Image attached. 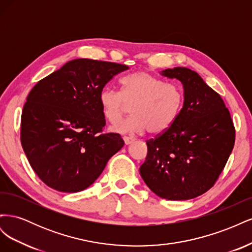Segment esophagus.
<instances>
[{
	"label": "esophagus",
	"mask_w": 252,
	"mask_h": 252,
	"mask_svg": "<svg viewBox=\"0 0 252 252\" xmlns=\"http://www.w3.org/2000/svg\"><path fill=\"white\" fill-rule=\"evenodd\" d=\"M123 140H124L126 145H129V144H131V143L134 142V138H132V136H124Z\"/></svg>",
	"instance_id": "1"
}]
</instances>
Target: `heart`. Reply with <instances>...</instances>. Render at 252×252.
I'll return each mask as SVG.
<instances>
[{
	"label": "heart",
	"mask_w": 252,
	"mask_h": 252,
	"mask_svg": "<svg viewBox=\"0 0 252 252\" xmlns=\"http://www.w3.org/2000/svg\"><path fill=\"white\" fill-rule=\"evenodd\" d=\"M121 85V93L104 88L98 94L104 117L111 124L123 118L131 106L132 116L114 125L113 131L134 133L147 129L150 134H159L168 130L179 118L184 96L177 84L139 71L125 77Z\"/></svg>",
	"instance_id": "b5f03b06"
}]
</instances>
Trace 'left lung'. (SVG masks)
Wrapping results in <instances>:
<instances>
[{"label": "left lung", "instance_id": "left-lung-1", "mask_svg": "<svg viewBox=\"0 0 252 252\" xmlns=\"http://www.w3.org/2000/svg\"><path fill=\"white\" fill-rule=\"evenodd\" d=\"M162 75L183 84L184 103L168 130L146 141L140 173L162 199H193L216 184L233 149L235 129L222 97L195 71L175 67Z\"/></svg>", "mask_w": 252, "mask_h": 252}]
</instances>
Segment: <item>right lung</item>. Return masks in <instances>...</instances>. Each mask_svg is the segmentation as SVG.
I'll return each instance as SVG.
<instances>
[{
  "label": "right lung",
  "instance_id": "obj_1",
  "mask_svg": "<svg viewBox=\"0 0 252 252\" xmlns=\"http://www.w3.org/2000/svg\"><path fill=\"white\" fill-rule=\"evenodd\" d=\"M128 66L77 59L35 84L23 107L21 143L45 184L78 192L100 177L108 159L124 146L119 133H104L98 94Z\"/></svg>",
  "mask_w": 252,
  "mask_h": 252
}]
</instances>
